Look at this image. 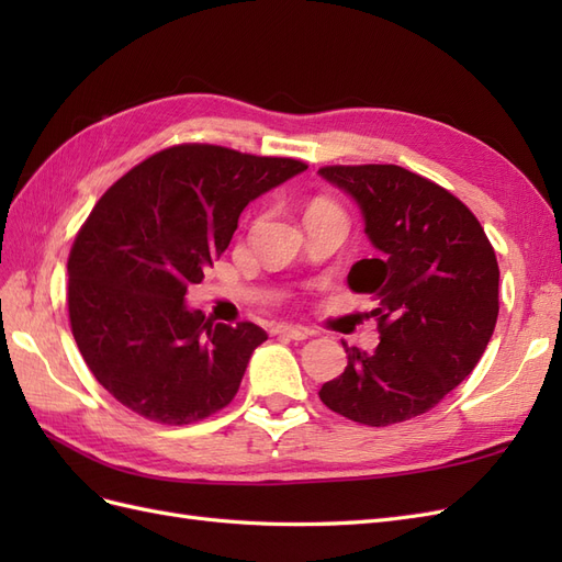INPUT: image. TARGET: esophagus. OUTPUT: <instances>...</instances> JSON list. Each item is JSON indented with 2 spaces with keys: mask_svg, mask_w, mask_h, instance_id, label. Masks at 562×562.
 <instances>
[{
  "mask_svg": "<svg viewBox=\"0 0 562 562\" xmlns=\"http://www.w3.org/2000/svg\"><path fill=\"white\" fill-rule=\"evenodd\" d=\"M274 335H283V337H291V339H307L312 335L310 328L304 326H288V323H279V326H274V330H271Z\"/></svg>",
  "mask_w": 562,
  "mask_h": 562,
  "instance_id": "esophagus-1",
  "label": "esophagus"
}]
</instances>
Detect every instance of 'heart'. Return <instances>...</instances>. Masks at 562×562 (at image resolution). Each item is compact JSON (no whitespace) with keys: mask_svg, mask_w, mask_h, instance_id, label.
<instances>
[{"mask_svg":"<svg viewBox=\"0 0 562 562\" xmlns=\"http://www.w3.org/2000/svg\"><path fill=\"white\" fill-rule=\"evenodd\" d=\"M312 211H335V206H330L328 201H316L314 206H312Z\"/></svg>","mask_w":562,"mask_h":562,"instance_id":"heart-1","label":"heart"}]
</instances>
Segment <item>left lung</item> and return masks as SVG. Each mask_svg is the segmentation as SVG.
Returning a JSON list of instances; mask_svg holds the SVG:
<instances>
[{
    "label": "left lung",
    "instance_id": "1",
    "mask_svg": "<svg viewBox=\"0 0 562 562\" xmlns=\"http://www.w3.org/2000/svg\"><path fill=\"white\" fill-rule=\"evenodd\" d=\"M318 176L361 211L375 258L347 281L375 295L380 321L375 351L345 345V372L318 396L347 419L389 427L431 411L481 361L499 314L497 258L475 215L427 178L394 164Z\"/></svg>",
    "mask_w": 562,
    "mask_h": 562
}]
</instances>
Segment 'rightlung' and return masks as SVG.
Here are the masks:
<instances>
[{
	"mask_svg": "<svg viewBox=\"0 0 562 562\" xmlns=\"http://www.w3.org/2000/svg\"><path fill=\"white\" fill-rule=\"evenodd\" d=\"M302 171L295 159L178 145L95 203L67 260V307L83 361L128 411L192 424L236 396L267 333L192 310L187 285L225 252L252 199Z\"/></svg>",
	"mask_w": 562,
	"mask_h": 562,
	"instance_id": "add662e5",
	"label": "right lung"
}]
</instances>
